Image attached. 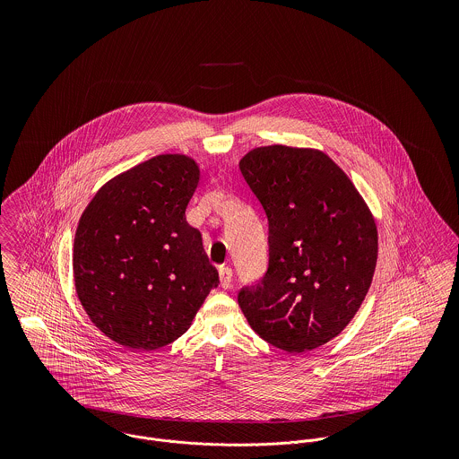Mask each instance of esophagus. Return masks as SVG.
<instances>
[{"instance_id": "obj_1", "label": "esophagus", "mask_w": 459, "mask_h": 459, "mask_svg": "<svg viewBox=\"0 0 459 459\" xmlns=\"http://www.w3.org/2000/svg\"><path fill=\"white\" fill-rule=\"evenodd\" d=\"M231 279H233V272L230 266H221L219 268V281H221V288L228 290L231 288Z\"/></svg>"}]
</instances>
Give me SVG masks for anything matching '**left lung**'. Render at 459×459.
<instances>
[{"instance_id": "1", "label": "left lung", "mask_w": 459, "mask_h": 459, "mask_svg": "<svg viewBox=\"0 0 459 459\" xmlns=\"http://www.w3.org/2000/svg\"><path fill=\"white\" fill-rule=\"evenodd\" d=\"M240 171L268 219V268L238 293L251 328L300 353L333 339L371 286L378 231L346 173L313 148L260 146Z\"/></svg>"}]
</instances>
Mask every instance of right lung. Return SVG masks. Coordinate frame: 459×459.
I'll use <instances>...</instances> for the list:
<instances>
[{
  "instance_id": "add662e5",
  "label": "right lung",
  "mask_w": 459,
  "mask_h": 459,
  "mask_svg": "<svg viewBox=\"0 0 459 459\" xmlns=\"http://www.w3.org/2000/svg\"><path fill=\"white\" fill-rule=\"evenodd\" d=\"M196 160L157 155L104 184L84 208L74 238V284L102 333L152 351L191 327L219 272L186 219Z\"/></svg>"
}]
</instances>
